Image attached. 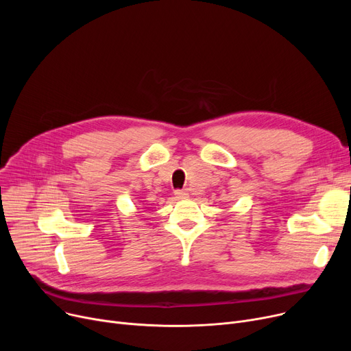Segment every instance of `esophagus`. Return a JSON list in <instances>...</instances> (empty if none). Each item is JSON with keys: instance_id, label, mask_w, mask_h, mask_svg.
Masks as SVG:
<instances>
[{"instance_id": "esophagus-1", "label": "esophagus", "mask_w": 351, "mask_h": 351, "mask_svg": "<svg viewBox=\"0 0 351 351\" xmlns=\"http://www.w3.org/2000/svg\"><path fill=\"white\" fill-rule=\"evenodd\" d=\"M175 195H176L178 199H185V197L189 196L188 191H175Z\"/></svg>"}]
</instances>
